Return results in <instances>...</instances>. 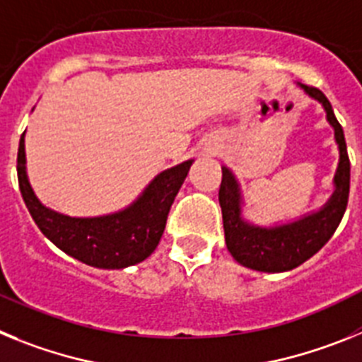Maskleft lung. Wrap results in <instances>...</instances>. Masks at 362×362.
I'll list each match as a JSON object with an SVG mask.
<instances>
[{"label":"left lung","mask_w":362,"mask_h":362,"mask_svg":"<svg viewBox=\"0 0 362 362\" xmlns=\"http://www.w3.org/2000/svg\"><path fill=\"white\" fill-rule=\"evenodd\" d=\"M303 88L306 94L322 103L326 117L335 130V141L341 152V161H339L337 174L334 179L335 192L325 209L312 216L303 217L292 225L259 228L241 219L238 183L232 172L228 168H223L219 204L223 212L226 246L238 263L252 270L276 274V272L297 268L313 254H317L328 243L346 212L348 194H350V159H348L343 127L335 117L328 98L319 88L306 85H303Z\"/></svg>","instance_id":"8db88e82"}]
</instances>
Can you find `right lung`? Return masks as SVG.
I'll use <instances>...</instances> for the list:
<instances>
[{"instance_id": "obj_1", "label": "right lung", "mask_w": 362, "mask_h": 362, "mask_svg": "<svg viewBox=\"0 0 362 362\" xmlns=\"http://www.w3.org/2000/svg\"><path fill=\"white\" fill-rule=\"evenodd\" d=\"M25 134L18 148V183L37 228L54 245L95 268L132 267L156 250L165 232L168 212L183 185L192 159L165 170L148 185L143 196L123 212L103 217H69L45 209L34 196L25 172Z\"/></svg>"}]
</instances>
